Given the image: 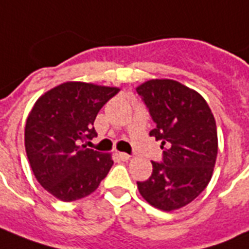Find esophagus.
I'll return each mask as SVG.
<instances>
[{"label": "esophagus", "instance_id": "34e87169", "mask_svg": "<svg viewBox=\"0 0 249 249\" xmlns=\"http://www.w3.org/2000/svg\"><path fill=\"white\" fill-rule=\"evenodd\" d=\"M119 157L123 160V161H128L130 158L129 154H126V153H119Z\"/></svg>", "mask_w": 249, "mask_h": 249}]
</instances>
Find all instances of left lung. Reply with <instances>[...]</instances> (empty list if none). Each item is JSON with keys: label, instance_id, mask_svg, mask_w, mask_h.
<instances>
[{"label": "left lung", "instance_id": "1", "mask_svg": "<svg viewBox=\"0 0 249 249\" xmlns=\"http://www.w3.org/2000/svg\"><path fill=\"white\" fill-rule=\"evenodd\" d=\"M148 107L161 141L162 162L152 161L149 179L137 182L153 207L173 211L189 204L209 185L218 154L216 124L199 93L171 79H152L136 88Z\"/></svg>", "mask_w": 249, "mask_h": 249}]
</instances>
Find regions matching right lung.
I'll return each instance as SVG.
<instances>
[{"instance_id":"obj_1","label":"right lung","mask_w":249,"mask_h":249,"mask_svg":"<svg viewBox=\"0 0 249 249\" xmlns=\"http://www.w3.org/2000/svg\"><path fill=\"white\" fill-rule=\"evenodd\" d=\"M120 88L66 82L36 101L27 116L25 148L36 181L63 202L96 190L113 165L110 154L88 149L93 121Z\"/></svg>"}]
</instances>
